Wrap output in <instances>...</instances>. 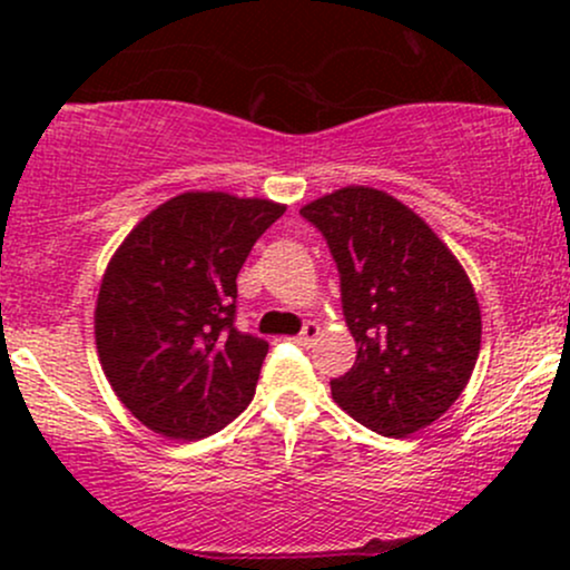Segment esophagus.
Instances as JSON below:
<instances>
[{
  "mask_svg": "<svg viewBox=\"0 0 570 570\" xmlns=\"http://www.w3.org/2000/svg\"><path fill=\"white\" fill-rule=\"evenodd\" d=\"M318 335H322V326H318L316 322H307V324L303 326V332H299V335L292 337V340H294V343H297V345H305V348H311L313 340H316Z\"/></svg>",
  "mask_w": 570,
  "mask_h": 570,
  "instance_id": "esophagus-1",
  "label": "esophagus"
}]
</instances>
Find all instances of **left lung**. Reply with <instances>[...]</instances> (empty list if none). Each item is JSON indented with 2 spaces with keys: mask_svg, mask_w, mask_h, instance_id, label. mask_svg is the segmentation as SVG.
<instances>
[{
  "mask_svg": "<svg viewBox=\"0 0 570 570\" xmlns=\"http://www.w3.org/2000/svg\"><path fill=\"white\" fill-rule=\"evenodd\" d=\"M299 214L326 238L358 345L353 367L330 383L335 402L383 436L431 426L480 356V303L466 271L383 189L343 187Z\"/></svg>",
  "mask_w": 570,
  "mask_h": 570,
  "instance_id": "obj_1",
  "label": "left lung"
}]
</instances>
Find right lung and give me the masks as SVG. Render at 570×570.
Instances as JSON below:
<instances>
[{
  "mask_svg": "<svg viewBox=\"0 0 570 570\" xmlns=\"http://www.w3.org/2000/svg\"><path fill=\"white\" fill-rule=\"evenodd\" d=\"M284 212L227 193L176 195L109 259L96 303L98 358L155 434L203 440L252 402L267 343L235 330V278Z\"/></svg>",
  "mask_w": 570,
  "mask_h": 570,
  "instance_id": "obj_1",
  "label": "right lung"
}]
</instances>
